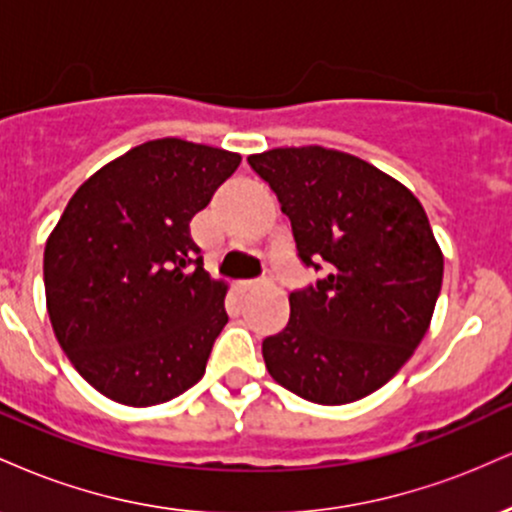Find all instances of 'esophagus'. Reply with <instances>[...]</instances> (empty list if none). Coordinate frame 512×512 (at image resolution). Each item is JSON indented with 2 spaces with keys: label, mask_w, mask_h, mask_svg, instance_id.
I'll return each instance as SVG.
<instances>
[{
  "label": "esophagus",
  "mask_w": 512,
  "mask_h": 512,
  "mask_svg": "<svg viewBox=\"0 0 512 512\" xmlns=\"http://www.w3.org/2000/svg\"><path fill=\"white\" fill-rule=\"evenodd\" d=\"M269 281H264V279H255V281H243V284H240V291H257V289H262V286H267Z\"/></svg>",
  "instance_id": "esophagus-1"
}]
</instances>
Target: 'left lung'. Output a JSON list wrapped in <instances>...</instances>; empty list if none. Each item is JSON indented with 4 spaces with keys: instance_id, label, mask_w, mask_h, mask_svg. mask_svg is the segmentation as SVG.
<instances>
[{
    "instance_id": "1",
    "label": "left lung",
    "mask_w": 512,
    "mask_h": 512,
    "mask_svg": "<svg viewBox=\"0 0 512 512\" xmlns=\"http://www.w3.org/2000/svg\"><path fill=\"white\" fill-rule=\"evenodd\" d=\"M289 216L298 257L327 276L289 296V325L262 342L269 375L315 404L380 390L431 325L443 252L421 202L361 158L325 146L248 156Z\"/></svg>"
}]
</instances>
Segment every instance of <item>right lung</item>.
I'll return each instance as SVG.
<instances>
[{"instance_id":"right-lung-1","label":"right lung","mask_w":512,"mask_h":512,"mask_svg":"<svg viewBox=\"0 0 512 512\" xmlns=\"http://www.w3.org/2000/svg\"><path fill=\"white\" fill-rule=\"evenodd\" d=\"M238 166L240 154L185 139L139 144L93 173L50 233L52 330L113 402L154 407L202 380L228 286L204 272L190 221Z\"/></svg>"}]
</instances>
